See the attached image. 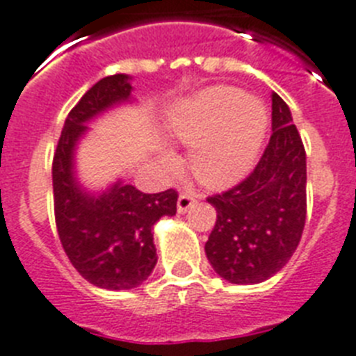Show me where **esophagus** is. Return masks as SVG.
<instances>
[{
  "label": "esophagus",
  "instance_id": "1",
  "mask_svg": "<svg viewBox=\"0 0 356 356\" xmlns=\"http://www.w3.org/2000/svg\"><path fill=\"white\" fill-rule=\"evenodd\" d=\"M196 203V196L191 193H181L178 198V214H185Z\"/></svg>",
  "mask_w": 356,
  "mask_h": 356
}]
</instances>
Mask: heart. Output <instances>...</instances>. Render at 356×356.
Segmentation results:
<instances>
[{
    "label": "heart",
    "mask_w": 356,
    "mask_h": 356,
    "mask_svg": "<svg viewBox=\"0 0 356 356\" xmlns=\"http://www.w3.org/2000/svg\"><path fill=\"white\" fill-rule=\"evenodd\" d=\"M167 133L191 145L193 175L207 187H229L248 175L268 131V113L257 97L232 86H211L178 100L165 117ZM167 171L178 167L172 149H160Z\"/></svg>",
    "instance_id": "b5f03b06"
}]
</instances>
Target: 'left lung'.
Instances as JSON below:
<instances>
[{
	"instance_id": "left-lung-1",
	"label": "left lung",
	"mask_w": 356,
	"mask_h": 356,
	"mask_svg": "<svg viewBox=\"0 0 356 356\" xmlns=\"http://www.w3.org/2000/svg\"><path fill=\"white\" fill-rule=\"evenodd\" d=\"M207 202L218 220L205 254L225 281L257 284L293 256L306 221V151L277 93H272V136L256 169Z\"/></svg>"
}]
</instances>
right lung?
<instances>
[{
	"instance_id": "right-lung-1",
	"label": "right lung",
	"mask_w": 356,
	"mask_h": 356,
	"mask_svg": "<svg viewBox=\"0 0 356 356\" xmlns=\"http://www.w3.org/2000/svg\"><path fill=\"white\" fill-rule=\"evenodd\" d=\"M131 77L100 79L68 113L54 154V209L66 256L88 282L104 290H131L151 275L158 256L153 227L176 214V191L145 194L122 178L106 189H86L77 176L75 153L88 124L122 104L135 102Z\"/></svg>"
}]
</instances>
